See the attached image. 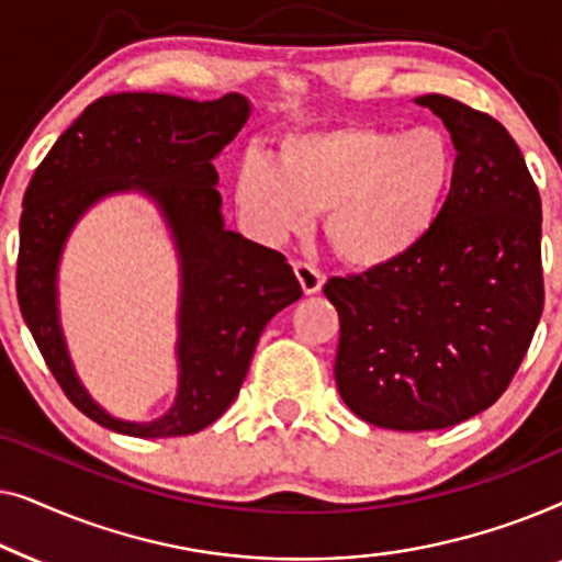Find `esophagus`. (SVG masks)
I'll return each instance as SVG.
<instances>
[{"mask_svg":"<svg viewBox=\"0 0 562 562\" xmlns=\"http://www.w3.org/2000/svg\"><path fill=\"white\" fill-rule=\"evenodd\" d=\"M294 273H296L299 283H302L304 294H317V291L322 289V283H325V276L319 273V268L306 263V260H296Z\"/></svg>","mask_w":562,"mask_h":562,"instance_id":"34e87169","label":"esophagus"}]
</instances>
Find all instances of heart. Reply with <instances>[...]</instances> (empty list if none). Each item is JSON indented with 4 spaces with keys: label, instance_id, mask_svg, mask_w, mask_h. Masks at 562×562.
<instances>
[{
    "label": "heart",
    "instance_id": "b5f03b06",
    "mask_svg": "<svg viewBox=\"0 0 562 562\" xmlns=\"http://www.w3.org/2000/svg\"><path fill=\"white\" fill-rule=\"evenodd\" d=\"M456 176L458 153L442 130L345 122L281 137L279 164L250 153L237 168L235 202L268 243L304 233L322 212L335 256L375 271L432 235Z\"/></svg>",
    "mask_w": 562,
    "mask_h": 562
}]
</instances>
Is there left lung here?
I'll use <instances>...</instances> for the list:
<instances>
[{
    "instance_id": "8db88e82",
    "label": "left lung",
    "mask_w": 562,
    "mask_h": 562,
    "mask_svg": "<svg viewBox=\"0 0 562 562\" xmlns=\"http://www.w3.org/2000/svg\"><path fill=\"white\" fill-rule=\"evenodd\" d=\"M450 130L458 176L432 235L394 266L333 276L335 383L368 425L425 432L488 409L542 317V202L502 122L419 97Z\"/></svg>"
}]
</instances>
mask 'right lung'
<instances>
[{"label": "right lung", "mask_w": 562, "mask_h": 562, "mask_svg": "<svg viewBox=\"0 0 562 562\" xmlns=\"http://www.w3.org/2000/svg\"><path fill=\"white\" fill-rule=\"evenodd\" d=\"M248 99L210 102L150 91L99 97L58 137L22 199L18 302L37 350L76 409L130 437L194 435L240 391L263 327L302 296L279 250L222 225L214 158L240 133ZM156 198L182 256L180 396L172 412L137 426L90 402L67 360L55 310V271L75 220L106 193Z\"/></svg>", "instance_id": "right-lung-1"}]
</instances>
